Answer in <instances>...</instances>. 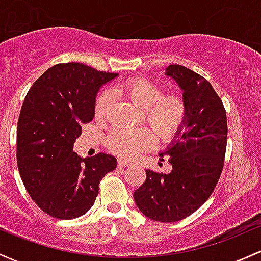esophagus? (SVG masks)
<instances>
[{
	"mask_svg": "<svg viewBox=\"0 0 261 261\" xmlns=\"http://www.w3.org/2000/svg\"><path fill=\"white\" fill-rule=\"evenodd\" d=\"M117 164L118 167H130L133 163H131L130 160H126V159H122V158H120V159L117 160Z\"/></svg>",
	"mask_w": 261,
	"mask_h": 261,
	"instance_id": "esophagus-1",
	"label": "esophagus"
}]
</instances>
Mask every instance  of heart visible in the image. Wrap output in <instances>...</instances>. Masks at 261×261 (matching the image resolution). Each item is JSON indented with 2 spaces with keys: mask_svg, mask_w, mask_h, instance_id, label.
Segmentation results:
<instances>
[{
  "mask_svg": "<svg viewBox=\"0 0 261 261\" xmlns=\"http://www.w3.org/2000/svg\"><path fill=\"white\" fill-rule=\"evenodd\" d=\"M116 92L144 109L145 122L160 140H172L186 122L187 106L183 99L177 96H163L162 88L154 82L136 78L126 82ZM112 97L109 92L99 94L94 103V117L97 120L103 121L107 117ZM152 144L154 135L144 127L135 130L116 128L107 138L109 149L125 158H134Z\"/></svg>",
  "mask_w": 261,
  "mask_h": 261,
  "instance_id": "obj_1",
  "label": "heart"
}]
</instances>
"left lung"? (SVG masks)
<instances>
[{"label":"left lung","instance_id":"8db88e82","mask_svg":"<svg viewBox=\"0 0 261 261\" xmlns=\"http://www.w3.org/2000/svg\"><path fill=\"white\" fill-rule=\"evenodd\" d=\"M183 91L187 118L160 158L168 174L146 169V179L134 192L136 206L150 220L177 222L199 208L220 179L227 145V118L222 101L208 81L179 64L165 69ZM181 127V128H183Z\"/></svg>","mask_w":261,"mask_h":261}]
</instances>
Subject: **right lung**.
<instances>
[{
  "instance_id": "1",
  "label": "right lung",
  "mask_w": 261,
  "mask_h": 261,
  "mask_svg": "<svg viewBox=\"0 0 261 261\" xmlns=\"http://www.w3.org/2000/svg\"><path fill=\"white\" fill-rule=\"evenodd\" d=\"M117 74L82 63H60L35 81L17 122V167L33 201L59 220L84 215L98 196L99 180L116 169L105 152L81 158L73 151L82 123L94 117L98 89Z\"/></svg>"
}]
</instances>
